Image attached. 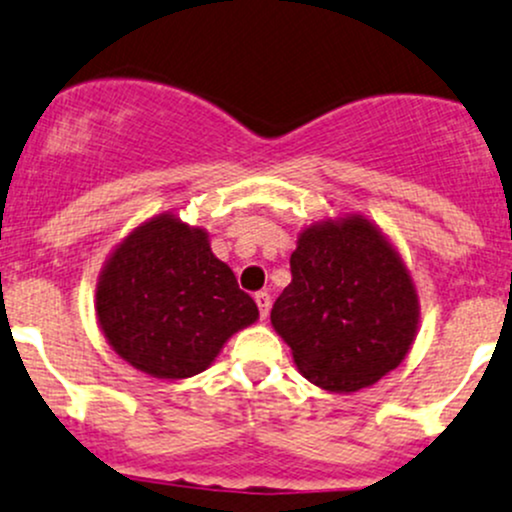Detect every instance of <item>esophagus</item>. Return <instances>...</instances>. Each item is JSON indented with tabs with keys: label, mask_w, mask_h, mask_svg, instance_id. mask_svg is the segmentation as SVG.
Masks as SVG:
<instances>
[{
	"label": "esophagus",
	"mask_w": 512,
	"mask_h": 512,
	"mask_svg": "<svg viewBox=\"0 0 512 512\" xmlns=\"http://www.w3.org/2000/svg\"><path fill=\"white\" fill-rule=\"evenodd\" d=\"M255 303H257V308H260V318H267L269 306H272V299H269L267 291H257Z\"/></svg>",
	"instance_id": "esophagus-1"
}]
</instances>
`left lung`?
Masks as SVG:
<instances>
[{"mask_svg":"<svg viewBox=\"0 0 512 512\" xmlns=\"http://www.w3.org/2000/svg\"><path fill=\"white\" fill-rule=\"evenodd\" d=\"M289 265L291 284L274 301L272 325L311 384L359 391L403 362L418 328V296L372 223L355 216L306 228Z\"/></svg>","mask_w":512,"mask_h":512,"instance_id":"8db88e82","label":"left lung"}]
</instances>
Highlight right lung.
<instances>
[{
	"label": "right lung",
	"mask_w": 512,
	"mask_h": 512,
	"mask_svg": "<svg viewBox=\"0 0 512 512\" xmlns=\"http://www.w3.org/2000/svg\"><path fill=\"white\" fill-rule=\"evenodd\" d=\"M106 340L128 364L157 379L204 372L257 306L201 228L160 216L128 235L97 286Z\"/></svg>",
	"instance_id": "1"
}]
</instances>
